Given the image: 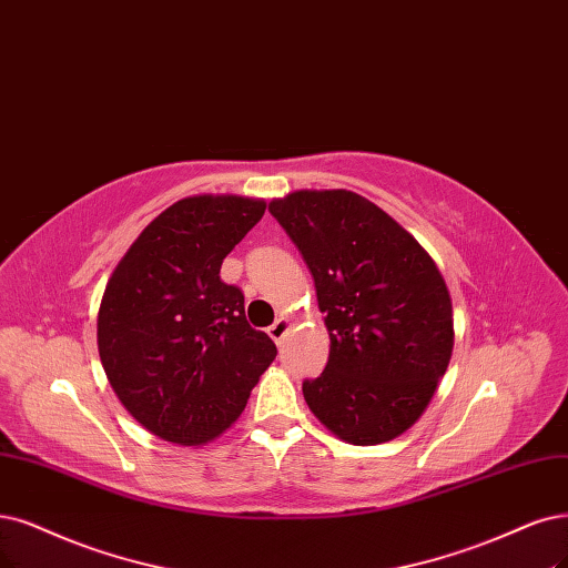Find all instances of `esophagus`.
<instances>
[{
    "instance_id": "esophagus-1",
    "label": "esophagus",
    "mask_w": 568,
    "mask_h": 568,
    "mask_svg": "<svg viewBox=\"0 0 568 568\" xmlns=\"http://www.w3.org/2000/svg\"><path fill=\"white\" fill-rule=\"evenodd\" d=\"M290 332V321L285 318V316H281L276 323H273L271 327H268V337L276 342V344H281L283 339H285V334Z\"/></svg>"
}]
</instances>
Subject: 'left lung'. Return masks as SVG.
<instances>
[{
  "label": "left lung",
  "mask_w": 568,
  "mask_h": 568,
  "mask_svg": "<svg viewBox=\"0 0 568 568\" xmlns=\"http://www.w3.org/2000/svg\"><path fill=\"white\" fill-rule=\"evenodd\" d=\"M302 252L329 332V358L302 390L348 445H382L428 407L452 348V297L418 241L379 205L346 189L268 203Z\"/></svg>",
  "instance_id": "8db88e82"
}]
</instances>
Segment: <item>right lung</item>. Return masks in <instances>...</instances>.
I'll list each match as a JSON object with an SVG mask.
<instances>
[{
	"label": "right lung",
	"mask_w": 568,
	"mask_h": 568,
	"mask_svg": "<svg viewBox=\"0 0 568 568\" xmlns=\"http://www.w3.org/2000/svg\"><path fill=\"white\" fill-rule=\"evenodd\" d=\"M266 210L260 199L189 196L144 226L98 311L104 374L138 424L199 447L236 422L276 358L245 321V297L220 278L224 257Z\"/></svg>",
	"instance_id": "1"
}]
</instances>
